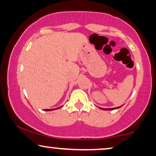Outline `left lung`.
Returning a JSON list of instances; mask_svg holds the SVG:
<instances>
[{
	"label": "left lung",
	"mask_w": 156,
	"mask_h": 156,
	"mask_svg": "<svg viewBox=\"0 0 156 156\" xmlns=\"http://www.w3.org/2000/svg\"><path fill=\"white\" fill-rule=\"evenodd\" d=\"M120 107H121V106H119V107L112 108H101V107H99V108H101V109H102V110H114V109H116V108H120Z\"/></svg>",
	"instance_id": "left-lung-1"
}]
</instances>
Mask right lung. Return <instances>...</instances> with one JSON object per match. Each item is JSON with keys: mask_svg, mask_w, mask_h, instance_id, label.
Masks as SVG:
<instances>
[{"mask_svg": "<svg viewBox=\"0 0 156 156\" xmlns=\"http://www.w3.org/2000/svg\"><path fill=\"white\" fill-rule=\"evenodd\" d=\"M57 108H57L56 109H57ZM52 110H55V109H44V111H52Z\"/></svg>", "mask_w": 156, "mask_h": 156, "instance_id": "add662e5", "label": "right lung"}]
</instances>
